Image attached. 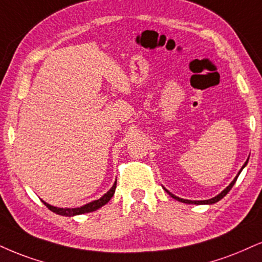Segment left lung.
Segmentation results:
<instances>
[{"label": "left lung", "instance_id": "8db88e82", "mask_svg": "<svg viewBox=\"0 0 262 262\" xmlns=\"http://www.w3.org/2000/svg\"><path fill=\"white\" fill-rule=\"evenodd\" d=\"M247 163H248V160L245 161V164L243 165V167L247 165ZM243 167H242V169H243ZM242 169H241V171H242ZM241 171L239 172H238V175L235 176V179L232 181L231 182V185L227 187V188L226 189H224L222 190V192L220 193V194L219 195H216V196H214V198H211V199H209V200H187V199H182V198H179V196H176V195H173L172 193H170L169 190H166L167 193H169V194L172 196V198H175L176 200H179V202H182V203H187V204H214V203H216V202H219V200H221L222 198H224V196L227 194L228 192H230V190L232 189V187H233V185L235 183V181H237V179H238V176H239V173H241Z\"/></svg>", "mask_w": 262, "mask_h": 262}]
</instances>
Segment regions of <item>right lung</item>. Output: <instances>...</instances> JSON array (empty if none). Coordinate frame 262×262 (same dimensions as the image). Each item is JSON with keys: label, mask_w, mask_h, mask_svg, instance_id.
<instances>
[{"label": "right lung", "mask_w": 262, "mask_h": 262, "mask_svg": "<svg viewBox=\"0 0 262 262\" xmlns=\"http://www.w3.org/2000/svg\"><path fill=\"white\" fill-rule=\"evenodd\" d=\"M115 188H116V181L115 183L113 185V187L111 189L108 190V192L105 193L104 195L102 196L101 199L98 200H93V202L89 203V204L81 206V208H74V209H70V208H56V206H52L50 204H47V203L43 202V204L47 206L48 209L51 210V211L56 212L58 215H62V216H74V215H81V214H86V212H91V211H95V210L102 208L103 205H105L106 203L109 202V200L112 199V196L114 195L115 193Z\"/></svg>", "instance_id": "1"}]
</instances>
